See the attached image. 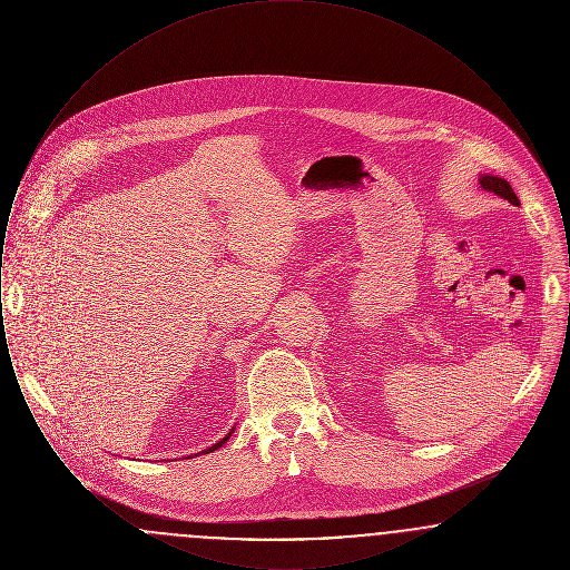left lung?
Instances as JSON below:
<instances>
[{
	"label": "left lung",
	"instance_id": "1",
	"mask_svg": "<svg viewBox=\"0 0 570 570\" xmlns=\"http://www.w3.org/2000/svg\"><path fill=\"white\" fill-rule=\"evenodd\" d=\"M479 186H481V190L493 191L495 196H500V198L509 200L511 205L519 207V198H517L515 191H513L511 184L507 179L483 173V175H479Z\"/></svg>",
	"mask_w": 570,
	"mask_h": 570
}]
</instances>
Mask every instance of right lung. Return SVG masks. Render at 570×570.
<instances>
[{"mask_svg":"<svg viewBox=\"0 0 570 570\" xmlns=\"http://www.w3.org/2000/svg\"><path fill=\"white\" fill-rule=\"evenodd\" d=\"M233 432H235V428H233V430H230V432H228V434L224 435V438H222V440H217L216 444H214V446H209V449H205V451H200V453H203V455H207V453H214V451H217V449H219V446H222V444H226V442H228V438H230V434H233ZM200 453H196V458H198V455H200Z\"/></svg>","mask_w":570,"mask_h":570,"instance_id":"add662e5","label":"right lung"}]
</instances>
